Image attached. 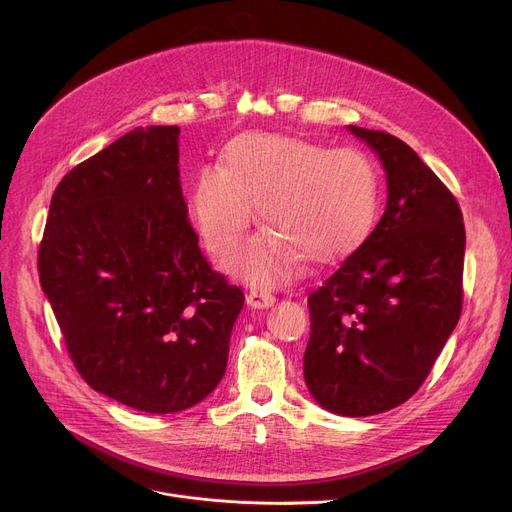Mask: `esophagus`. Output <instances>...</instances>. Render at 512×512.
I'll list each match as a JSON object with an SVG mask.
<instances>
[{"label": "esophagus", "mask_w": 512, "mask_h": 512, "mask_svg": "<svg viewBox=\"0 0 512 512\" xmlns=\"http://www.w3.org/2000/svg\"><path fill=\"white\" fill-rule=\"evenodd\" d=\"M247 304L257 310L271 308L275 304V296L271 294V291H265V289H251L247 296Z\"/></svg>", "instance_id": "obj_1"}]
</instances>
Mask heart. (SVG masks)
<instances>
[{
    "instance_id": "heart-1",
    "label": "heart",
    "mask_w": 512,
    "mask_h": 512,
    "mask_svg": "<svg viewBox=\"0 0 512 512\" xmlns=\"http://www.w3.org/2000/svg\"><path fill=\"white\" fill-rule=\"evenodd\" d=\"M257 204L271 231L239 249L227 267L253 285H273L304 257L330 263L369 237L379 208L377 172L356 150H330L312 139L247 133L225 152L223 168L196 174L190 212L212 255L245 235Z\"/></svg>"
}]
</instances>
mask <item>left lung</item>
I'll return each instance as SVG.
<instances>
[{"label": "left lung", "mask_w": 512, "mask_h": 512, "mask_svg": "<svg viewBox=\"0 0 512 512\" xmlns=\"http://www.w3.org/2000/svg\"><path fill=\"white\" fill-rule=\"evenodd\" d=\"M387 172L375 231L308 298L304 379L344 417L405 403L462 314L466 231L454 194L399 137L348 125Z\"/></svg>", "instance_id": "1"}]
</instances>
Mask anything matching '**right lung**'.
Listing matches in <instances>:
<instances>
[{
	"instance_id": "right-lung-1",
	"label": "right lung",
	"mask_w": 512,
	"mask_h": 512,
	"mask_svg": "<svg viewBox=\"0 0 512 512\" xmlns=\"http://www.w3.org/2000/svg\"><path fill=\"white\" fill-rule=\"evenodd\" d=\"M176 125L135 127L56 186L40 285L79 375L145 413L184 411L221 383L243 291L188 221Z\"/></svg>"
}]
</instances>
